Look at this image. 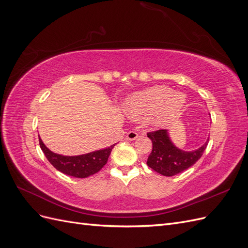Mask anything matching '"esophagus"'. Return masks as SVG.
<instances>
[{"mask_svg": "<svg viewBox=\"0 0 248 248\" xmlns=\"http://www.w3.org/2000/svg\"><path fill=\"white\" fill-rule=\"evenodd\" d=\"M139 133L136 131H129L128 133L126 134V140H134L136 139H138Z\"/></svg>", "mask_w": 248, "mask_h": 248, "instance_id": "1", "label": "esophagus"}]
</instances>
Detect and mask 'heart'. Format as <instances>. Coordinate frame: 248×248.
Wrapping results in <instances>:
<instances>
[{"label":"heart","mask_w":248,"mask_h":248,"mask_svg":"<svg viewBox=\"0 0 248 248\" xmlns=\"http://www.w3.org/2000/svg\"><path fill=\"white\" fill-rule=\"evenodd\" d=\"M184 103L183 94L172 93L166 86H156L131 96L126 101V108L132 118L147 119L153 116L156 123L163 124L175 118Z\"/></svg>","instance_id":"heart-1"}]
</instances>
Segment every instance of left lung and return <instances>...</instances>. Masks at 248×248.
<instances>
[{"label": "left lung", "mask_w": 248, "mask_h": 248, "mask_svg": "<svg viewBox=\"0 0 248 248\" xmlns=\"http://www.w3.org/2000/svg\"><path fill=\"white\" fill-rule=\"evenodd\" d=\"M147 136L152 140L153 147L147 160L148 167L167 177L178 175L193 166L204 154L209 141L196 151L185 152L172 144L167 130L150 131Z\"/></svg>", "instance_id": "left-lung-1"}]
</instances>
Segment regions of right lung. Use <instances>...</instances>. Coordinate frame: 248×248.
<instances>
[{"instance_id":"right-lung-1","label":"right lung","mask_w":248,"mask_h":248,"mask_svg":"<svg viewBox=\"0 0 248 248\" xmlns=\"http://www.w3.org/2000/svg\"><path fill=\"white\" fill-rule=\"evenodd\" d=\"M39 145L47 160L58 170L71 177L87 178L89 176L96 174L97 171H99L104 166H106L111 150L116 144L108 148L98 150V151H94L91 153L78 156H63L51 152L50 150H48L46 146L43 144V141L40 138Z\"/></svg>"}]
</instances>
